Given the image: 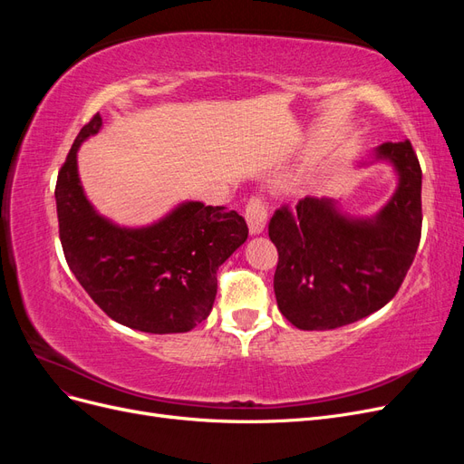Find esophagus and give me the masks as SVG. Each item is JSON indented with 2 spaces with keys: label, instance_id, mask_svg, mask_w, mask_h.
I'll return each instance as SVG.
<instances>
[{
  "label": "esophagus",
  "instance_id": "obj_1",
  "mask_svg": "<svg viewBox=\"0 0 464 464\" xmlns=\"http://www.w3.org/2000/svg\"><path fill=\"white\" fill-rule=\"evenodd\" d=\"M246 220L251 234H261L266 224V208L261 198H249L246 205Z\"/></svg>",
  "mask_w": 464,
  "mask_h": 464
}]
</instances>
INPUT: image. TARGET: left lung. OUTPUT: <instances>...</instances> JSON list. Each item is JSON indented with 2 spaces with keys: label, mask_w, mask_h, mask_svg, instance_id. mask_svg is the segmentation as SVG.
Masks as SVG:
<instances>
[{
  "label": "left lung",
  "mask_w": 464,
  "mask_h": 464,
  "mask_svg": "<svg viewBox=\"0 0 464 464\" xmlns=\"http://www.w3.org/2000/svg\"><path fill=\"white\" fill-rule=\"evenodd\" d=\"M375 160L395 166L399 186L373 218L346 217L334 201L315 198L275 210V296L294 327L336 329L368 317L411 269L422 234V170L409 139L377 147Z\"/></svg>",
  "instance_id": "left-lung-1"
}]
</instances>
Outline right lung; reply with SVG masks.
Returning a JSON list of instances; mask_svg holds the SVG:
<instances>
[{
	"instance_id": "1",
	"label": "right lung",
	"mask_w": 464,
	"mask_h": 464,
	"mask_svg": "<svg viewBox=\"0 0 464 464\" xmlns=\"http://www.w3.org/2000/svg\"><path fill=\"white\" fill-rule=\"evenodd\" d=\"M101 128V114L82 125L55 184L65 261L94 304L121 325L188 333L213 310L217 271L247 240V224L236 210L199 201L181 203L143 228L101 217L77 174L79 145Z\"/></svg>"
}]
</instances>
